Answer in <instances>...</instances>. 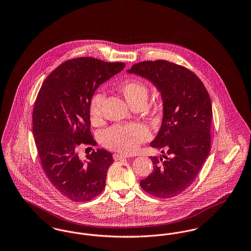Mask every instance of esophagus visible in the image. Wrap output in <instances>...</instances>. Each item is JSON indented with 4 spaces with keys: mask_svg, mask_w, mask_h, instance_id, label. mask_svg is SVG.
<instances>
[{
    "mask_svg": "<svg viewBox=\"0 0 251 251\" xmlns=\"http://www.w3.org/2000/svg\"><path fill=\"white\" fill-rule=\"evenodd\" d=\"M114 159L116 160V161H118V160H122V159H126V158H129V156L124 155V154H120V153H115L114 155Z\"/></svg>",
    "mask_w": 251,
    "mask_h": 251,
    "instance_id": "34e87169",
    "label": "esophagus"
}]
</instances>
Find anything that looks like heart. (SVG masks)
<instances>
[{
    "label": "heart",
    "instance_id": "obj_1",
    "mask_svg": "<svg viewBox=\"0 0 251 251\" xmlns=\"http://www.w3.org/2000/svg\"><path fill=\"white\" fill-rule=\"evenodd\" d=\"M119 91L125 98L127 102L132 106L145 105L148 100L149 89L145 83L140 80H128L120 84ZM103 95L97 93L92 96L88 104L89 119L93 124H98L101 120V105ZM151 138L149 129L142 124L131 123L123 125H115L102 135L103 145L114 151L131 153L135 151L140 144Z\"/></svg>",
    "mask_w": 251,
    "mask_h": 251
}]
</instances>
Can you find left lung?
<instances>
[{
	"mask_svg": "<svg viewBox=\"0 0 251 251\" xmlns=\"http://www.w3.org/2000/svg\"><path fill=\"white\" fill-rule=\"evenodd\" d=\"M128 73L151 81L161 93L163 120L151 146L153 172L140 180L156 198L176 197L192 184L211 151L212 103L204 84L191 71L166 60L143 61Z\"/></svg>",
	"mask_w": 251,
	"mask_h": 251,
	"instance_id": "left-lung-1",
	"label": "left lung"
}]
</instances>
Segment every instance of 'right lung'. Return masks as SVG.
<instances>
[{
  "label": "right lung",
  "mask_w": 251,
  "mask_h": 251,
  "mask_svg": "<svg viewBox=\"0 0 251 251\" xmlns=\"http://www.w3.org/2000/svg\"><path fill=\"white\" fill-rule=\"evenodd\" d=\"M124 63L92 57L68 60L45 79L33 110V133L40 163L51 184L72 201L103 191L112 153L98 149L81 160L78 148L96 146L88 104L97 88L121 72Z\"/></svg>",
  "instance_id": "add662e5"
}]
</instances>
